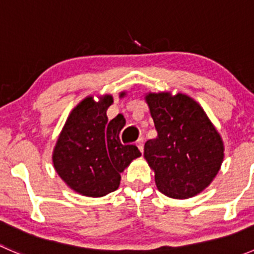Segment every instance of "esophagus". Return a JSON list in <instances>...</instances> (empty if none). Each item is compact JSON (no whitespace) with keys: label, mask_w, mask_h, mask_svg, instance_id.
<instances>
[{"label":"esophagus","mask_w":254,"mask_h":254,"mask_svg":"<svg viewBox=\"0 0 254 254\" xmlns=\"http://www.w3.org/2000/svg\"><path fill=\"white\" fill-rule=\"evenodd\" d=\"M136 145H137V147H139V150L142 152L143 151V137H139V140L136 141Z\"/></svg>","instance_id":"1"}]
</instances>
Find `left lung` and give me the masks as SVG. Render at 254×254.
<instances>
[{"label": "left lung", "mask_w": 254, "mask_h": 254, "mask_svg": "<svg viewBox=\"0 0 254 254\" xmlns=\"http://www.w3.org/2000/svg\"><path fill=\"white\" fill-rule=\"evenodd\" d=\"M145 101L157 137L146 141L143 156L155 171L158 190L175 199L196 195L221 167V136L204 109L186 94L148 93Z\"/></svg>", "instance_id": "1"}]
</instances>
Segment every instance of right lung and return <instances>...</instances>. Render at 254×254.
Masks as SVG:
<instances>
[{
	"label": "right lung",
	"mask_w": 254,
	"mask_h": 254,
	"mask_svg": "<svg viewBox=\"0 0 254 254\" xmlns=\"http://www.w3.org/2000/svg\"><path fill=\"white\" fill-rule=\"evenodd\" d=\"M112 103L109 94L98 102L92 96L79 102L68 115L54 148L53 163L58 175L84 196L98 198L117 190L120 173L141 156L136 146L120 141L124 124L117 118L109 122L107 117Z\"/></svg>",
	"instance_id": "add662e5"
}]
</instances>
